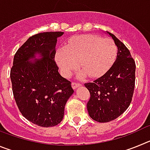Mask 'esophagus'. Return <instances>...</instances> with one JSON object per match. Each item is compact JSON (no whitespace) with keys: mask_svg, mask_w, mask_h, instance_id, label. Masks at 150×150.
Here are the masks:
<instances>
[{"mask_svg":"<svg viewBox=\"0 0 150 150\" xmlns=\"http://www.w3.org/2000/svg\"><path fill=\"white\" fill-rule=\"evenodd\" d=\"M71 85H72V88H74V89H76V88H78V87L81 86V84H79V83H74V82H73V83H71Z\"/></svg>","mask_w":150,"mask_h":150,"instance_id":"esophagus-1","label":"esophagus"}]
</instances>
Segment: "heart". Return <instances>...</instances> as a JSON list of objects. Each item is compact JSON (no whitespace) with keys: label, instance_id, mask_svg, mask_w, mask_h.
Listing matches in <instances>:
<instances>
[{"label":"heart","instance_id":"heart-1","mask_svg":"<svg viewBox=\"0 0 150 150\" xmlns=\"http://www.w3.org/2000/svg\"><path fill=\"white\" fill-rule=\"evenodd\" d=\"M117 55V46L112 40L93 34L75 36L69 40L66 48L57 50L55 60L62 75L68 77L78 67L79 77L87 74L98 78L112 67Z\"/></svg>","mask_w":150,"mask_h":150}]
</instances>
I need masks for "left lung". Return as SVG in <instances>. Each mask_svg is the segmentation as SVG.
Wrapping results in <instances>:
<instances>
[{
    "label": "left lung",
    "instance_id": "obj_1",
    "mask_svg": "<svg viewBox=\"0 0 150 150\" xmlns=\"http://www.w3.org/2000/svg\"><path fill=\"white\" fill-rule=\"evenodd\" d=\"M117 46L116 59L112 67L93 83L85 84L90 92L87 110L98 122L116 120L128 109L135 84V62L129 50L116 36L107 32Z\"/></svg>",
    "mask_w": 150,
    "mask_h": 150
}]
</instances>
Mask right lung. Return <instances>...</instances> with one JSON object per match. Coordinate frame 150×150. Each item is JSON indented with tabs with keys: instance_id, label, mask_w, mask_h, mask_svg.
Listing matches in <instances>:
<instances>
[{
	"instance_id": "add662e5",
	"label": "right lung",
	"mask_w": 150,
	"mask_h": 150,
	"mask_svg": "<svg viewBox=\"0 0 150 150\" xmlns=\"http://www.w3.org/2000/svg\"><path fill=\"white\" fill-rule=\"evenodd\" d=\"M64 32L39 33L17 50L10 70L13 96L19 111L30 122L52 127L62 122L74 90L55 62L57 38ZM41 58L35 59V55ZM35 59L30 61V59Z\"/></svg>"
}]
</instances>
